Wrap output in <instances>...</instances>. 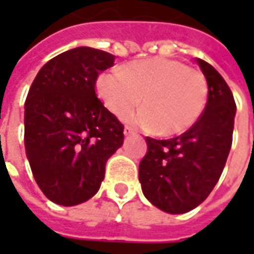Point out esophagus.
Wrapping results in <instances>:
<instances>
[{
	"mask_svg": "<svg viewBox=\"0 0 254 254\" xmlns=\"http://www.w3.org/2000/svg\"><path fill=\"white\" fill-rule=\"evenodd\" d=\"M124 134L126 135H134V134H137V130H134L132 127H126L124 128Z\"/></svg>",
	"mask_w": 254,
	"mask_h": 254,
	"instance_id": "obj_1",
	"label": "esophagus"
}]
</instances>
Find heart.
<instances>
[{
	"label": "heart",
	"instance_id": "heart-1",
	"mask_svg": "<svg viewBox=\"0 0 254 254\" xmlns=\"http://www.w3.org/2000/svg\"><path fill=\"white\" fill-rule=\"evenodd\" d=\"M96 89L104 106L120 119L141 102L144 109L132 117L134 123L165 137L188 131L199 120L209 96L202 72L164 56L132 61L122 72H103Z\"/></svg>",
	"mask_w": 254,
	"mask_h": 254
}]
</instances>
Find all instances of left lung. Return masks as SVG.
Here are the masks:
<instances>
[{"mask_svg":"<svg viewBox=\"0 0 254 254\" xmlns=\"http://www.w3.org/2000/svg\"><path fill=\"white\" fill-rule=\"evenodd\" d=\"M209 86L206 107L188 131L170 140L147 137L138 180L144 196L167 213H185L208 198L232 147L236 103L229 86L208 62L196 59Z\"/></svg>","mask_w":254,"mask_h":254,"instance_id":"8db88e82","label":"left lung"}]
</instances>
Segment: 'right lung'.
<instances>
[{
	"mask_svg": "<svg viewBox=\"0 0 254 254\" xmlns=\"http://www.w3.org/2000/svg\"><path fill=\"white\" fill-rule=\"evenodd\" d=\"M114 56L79 46L38 72L25 100V151L38 187L58 205L90 199L106 162L123 145L124 126L96 96L99 73Z\"/></svg>",
	"mask_w": 254,
	"mask_h": 254,
	"instance_id": "right-lung-1",
	"label": "right lung"
}]
</instances>
